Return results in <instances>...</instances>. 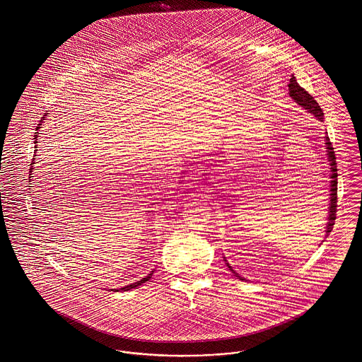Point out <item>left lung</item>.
Instances as JSON below:
<instances>
[{
    "label": "left lung",
    "instance_id": "1",
    "mask_svg": "<svg viewBox=\"0 0 362 362\" xmlns=\"http://www.w3.org/2000/svg\"><path fill=\"white\" fill-rule=\"evenodd\" d=\"M289 95L292 97V99L296 102L297 105H300L301 107H304L307 112H310L311 115H314L318 120L324 122V112L321 109V106L318 105V102L315 99L313 98L303 87L298 86V83L296 81V77L292 76L289 84ZM325 145H327V156H328L329 168H330V194H329V207H328V223H327V236L329 235V232L333 230V226H334V220H336V207H337V165H336V156H334V151H333V146L329 141L328 135H325ZM224 262L227 264V267L230 268V271L235 274V276H238L239 279L245 281L242 276H239L230 267V264L227 263L226 257H224Z\"/></svg>",
    "mask_w": 362,
    "mask_h": 362
}]
</instances>
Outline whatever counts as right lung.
Segmentation results:
<instances>
[{"instance_id":"obj_1","label":"right lung","mask_w":362,"mask_h":362,"mask_svg":"<svg viewBox=\"0 0 362 362\" xmlns=\"http://www.w3.org/2000/svg\"><path fill=\"white\" fill-rule=\"evenodd\" d=\"M44 116H47V113H45V115H44ZM44 120H45V117H42V119H41V120H40V124H38V126H37V129H35V134H34V144H37V136H38V130H40V129H41V123H42V122H44ZM35 146H37V145H35ZM35 151H37V149H35ZM34 153H35V152H34ZM32 165H34V158H33V163H32ZM32 170H34L33 168V165H32V168H30V171H32ZM152 275H153V271H151V274H148V275H146V276H145V278H142V279H141V281H138V282H135V284H132V285H127V286H124V288H120V289H117V291H116V289H115V292H126V291H130V289H135V288H138V286H141V285H142V284H145V282H146V281H149V279H151V276H152Z\"/></svg>"}]
</instances>
